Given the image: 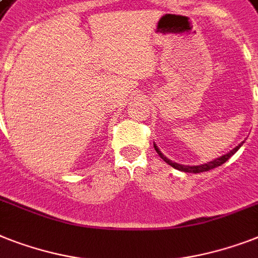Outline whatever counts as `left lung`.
<instances>
[{
	"instance_id": "left-lung-1",
	"label": "left lung",
	"mask_w": 258,
	"mask_h": 258,
	"mask_svg": "<svg viewBox=\"0 0 258 258\" xmlns=\"http://www.w3.org/2000/svg\"><path fill=\"white\" fill-rule=\"evenodd\" d=\"M242 143H244V142H242ZM242 143L238 144L237 147L233 148V150H232L231 152H228V154H225V155H223V156H220V158L215 159V160H212V162H209V163H207V164H202V165H194V167H189V165H181V164H177V163L171 162L169 159L165 158L164 155H163L162 152L159 151V148L156 147L155 144H154V147H155V150H156V152H158V154H159V156H160V158H162L165 163H168V164L171 165V167H173V168L179 169V171H183V172L200 173V172H205V171H209V169H212V168H216V167H219V165H221V164H223V163L227 162L228 159L231 158L232 155L237 152V150L240 147H241Z\"/></svg>"
}]
</instances>
